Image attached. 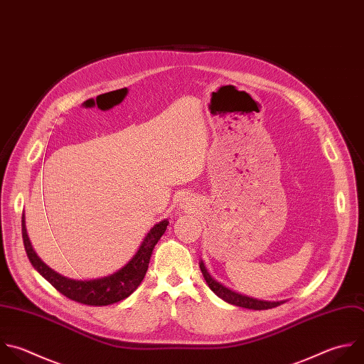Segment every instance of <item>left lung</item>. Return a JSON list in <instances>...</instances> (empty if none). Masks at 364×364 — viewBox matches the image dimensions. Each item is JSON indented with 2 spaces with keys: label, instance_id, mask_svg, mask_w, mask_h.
Here are the masks:
<instances>
[{
  "label": "left lung",
  "instance_id": "1",
  "mask_svg": "<svg viewBox=\"0 0 364 364\" xmlns=\"http://www.w3.org/2000/svg\"><path fill=\"white\" fill-rule=\"evenodd\" d=\"M200 267V272L208 283V286L210 287V290H213L215 294H218L219 297H222L225 301L230 303V304H235V306H240V307H245V309H253V310H267V309H272V307H276L279 304H282L283 301H263V300H257V299H252V297H247V296H242L239 293H235L232 290H229L228 287L222 286L220 283H218L216 280H213L210 277V274L208 273V270L205 269L203 263L200 262L199 264Z\"/></svg>",
  "mask_w": 364,
  "mask_h": 364
}]
</instances>
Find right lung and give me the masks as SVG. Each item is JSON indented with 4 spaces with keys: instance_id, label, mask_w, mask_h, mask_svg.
<instances>
[{
    "instance_id": "obj_1",
    "label": "right lung",
    "mask_w": 364,
    "mask_h": 364,
    "mask_svg": "<svg viewBox=\"0 0 364 364\" xmlns=\"http://www.w3.org/2000/svg\"><path fill=\"white\" fill-rule=\"evenodd\" d=\"M168 220H162L155 225L145 236L136 255L117 273L94 280H73L67 279L53 269H50L34 252L27 235L24 215H23V239L27 256L33 266L43 274L60 293L71 300H75L88 306H108L127 299L144 280L152 250L161 236L165 233Z\"/></svg>"
}]
</instances>
